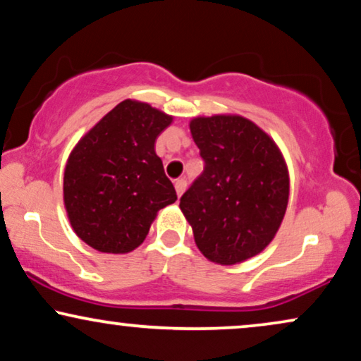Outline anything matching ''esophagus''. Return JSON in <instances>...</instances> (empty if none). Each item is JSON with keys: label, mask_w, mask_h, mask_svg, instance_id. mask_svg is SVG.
Masks as SVG:
<instances>
[{"label": "esophagus", "mask_w": 361, "mask_h": 361, "mask_svg": "<svg viewBox=\"0 0 361 361\" xmlns=\"http://www.w3.org/2000/svg\"><path fill=\"white\" fill-rule=\"evenodd\" d=\"M175 190H176L178 198H180V196L183 195L185 190H186V180H183V178H181V180H176L175 181Z\"/></svg>", "instance_id": "obj_1"}]
</instances>
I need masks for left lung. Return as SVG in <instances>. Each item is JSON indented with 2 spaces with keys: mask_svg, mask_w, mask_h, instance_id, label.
<instances>
[{
  "mask_svg": "<svg viewBox=\"0 0 361 361\" xmlns=\"http://www.w3.org/2000/svg\"><path fill=\"white\" fill-rule=\"evenodd\" d=\"M190 131L204 159L202 176L181 196L203 257L236 264L262 253L280 230L290 175L275 140L241 115L196 116Z\"/></svg>",
  "mask_w": 361,
  "mask_h": 361,
  "instance_id": "8db88e82",
  "label": "left lung"
}]
</instances>
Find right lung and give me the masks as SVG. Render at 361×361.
Wrapping results in <instances>:
<instances>
[{"mask_svg": "<svg viewBox=\"0 0 361 361\" xmlns=\"http://www.w3.org/2000/svg\"><path fill=\"white\" fill-rule=\"evenodd\" d=\"M173 116L125 99L81 136L63 178V203L80 240L102 253L133 252L158 212L176 202L175 186L154 152Z\"/></svg>", "mask_w": 361, "mask_h": 361, "instance_id": "add662e5", "label": "right lung"}]
</instances>
